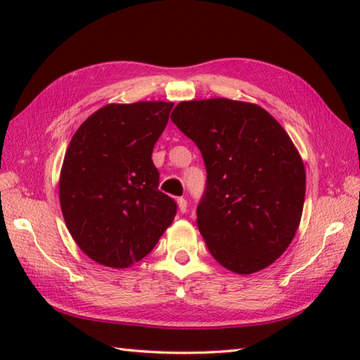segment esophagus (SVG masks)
Instances as JSON below:
<instances>
[{
	"instance_id": "1",
	"label": "esophagus",
	"mask_w": 360,
	"mask_h": 360,
	"mask_svg": "<svg viewBox=\"0 0 360 360\" xmlns=\"http://www.w3.org/2000/svg\"><path fill=\"white\" fill-rule=\"evenodd\" d=\"M178 209L181 213L187 212V201L184 200V198H178Z\"/></svg>"
}]
</instances>
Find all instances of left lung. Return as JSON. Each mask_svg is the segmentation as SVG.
I'll use <instances>...</instances> for the list:
<instances>
[{
    "label": "left lung",
    "instance_id": "obj_1",
    "mask_svg": "<svg viewBox=\"0 0 360 360\" xmlns=\"http://www.w3.org/2000/svg\"><path fill=\"white\" fill-rule=\"evenodd\" d=\"M170 119L207 170L196 224L212 257L240 275L266 269L302 219L307 172L294 142L262 106L224 97L181 102Z\"/></svg>",
    "mask_w": 360,
    "mask_h": 360
}]
</instances>
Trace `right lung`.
<instances>
[{
  "instance_id": "obj_1",
  "label": "right lung",
  "mask_w": 360,
  "mask_h": 360,
  "mask_svg": "<svg viewBox=\"0 0 360 360\" xmlns=\"http://www.w3.org/2000/svg\"><path fill=\"white\" fill-rule=\"evenodd\" d=\"M173 102L108 103L68 145L58 181L68 231L96 263L127 269L147 257L173 223L176 204L160 192L153 147Z\"/></svg>"
}]
</instances>
